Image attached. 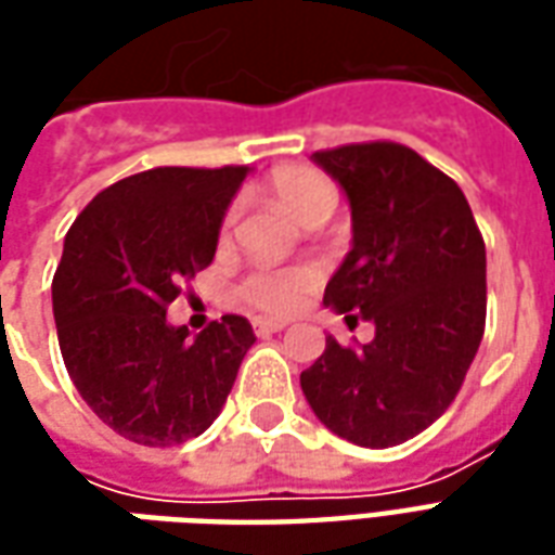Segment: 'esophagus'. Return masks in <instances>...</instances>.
I'll use <instances>...</instances> for the list:
<instances>
[{"label": "esophagus", "instance_id": "esophagus-1", "mask_svg": "<svg viewBox=\"0 0 555 555\" xmlns=\"http://www.w3.org/2000/svg\"><path fill=\"white\" fill-rule=\"evenodd\" d=\"M285 321H273V318H255L253 330L258 336H270V333H282L285 330Z\"/></svg>", "mask_w": 555, "mask_h": 555}]
</instances>
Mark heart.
Segmentation results:
<instances>
[{
  "label": "heart",
  "mask_w": 555,
  "mask_h": 555,
  "mask_svg": "<svg viewBox=\"0 0 555 555\" xmlns=\"http://www.w3.org/2000/svg\"><path fill=\"white\" fill-rule=\"evenodd\" d=\"M270 195L279 205L288 210L291 217L302 225H324L326 219L336 210V190L326 181L324 175L312 169H282L276 171L267 183ZM237 217V210L229 207L225 214V229ZM318 267L314 264H294V267H258L253 273H246L241 282V300L253 306L255 312L264 314H291L300 309L306 294L318 285Z\"/></svg>",
  "instance_id": "1"
}]
</instances>
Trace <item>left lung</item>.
Returning a JSON list of instances; mask_svg holds the SVG:
<instances>
[{"mask_svg": "<svg viewBox=\"0 0 555 555\" xmlns=\"http://www.w3.org/2000/svg\"><path fill=\"white\" fill-rule=\"evenodd\" d=\"M350 202L353 246L324 302L374 338L324 353L300 374L326 428L369 449L416 437L446 413L485 336L488 258L461 186L408 145L314 151Z\"/></svg>", "mask_w": 555, "mask_h": 555, "instance_id": "obj_1", "label": "left lung"}]
</instances>
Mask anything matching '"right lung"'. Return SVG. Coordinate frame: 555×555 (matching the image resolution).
Returning <instances> with one entry per match:
<instances>
[{
  "instance_id": "1",
  "label": "right lung",
  "mask_w": 555,
  "mask_h": 555,
  "mask_svg": "<svg viewBox=\"0 0 555 555\" xmlns=\"http://www.w3.org/2000/svg\"><path fill=\"white\" fill-rule=\"evenodd\" d=\"M249 166H159L106 186L67 231L53 276L62 360L82 401L139 446H178L214 425L255 333L241 314L190 336L166 321L183 282L217 253Z\"/></svg>"
}]
</instances>
